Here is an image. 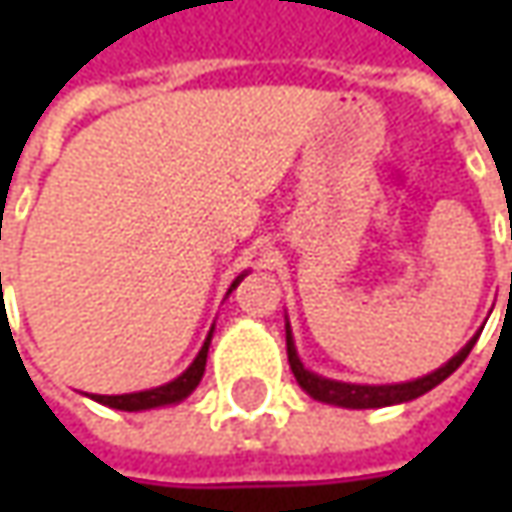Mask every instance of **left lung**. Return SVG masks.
Listing matches in <instances>:
<instances>
[{"mask_svg":"<svg viewBox=\"0 0 512 512\" xmlns=\"http://www.w3.org/2000/svg\"><path fill=\"white\" fill-rule=\"evenodd\" d=\"M287 333V362H290V370L296 376L299 387L310 393L316 402L336 404V407H350V410H367V407H387V404H402L410 402V399H419L427 390H433L436 384H442L459 364L467 359V353L473 350V344L479 339V333L464 344L462 350L450 359L447 364H442L439 370L427 373L422 379H413V382L402 384H350V382H333V379H325L319 373H310L299 353H296V344H293V333H290V325H285Z\"/></svg>","mask_w":512,"mask_h":512,"instance_id":"1","label":"left lung"}]
</instances>
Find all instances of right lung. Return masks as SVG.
Segmentation results:
<instances>
[{
	"instance_id": "obj_1",
	"label": "right lung",
	"mask_w": 512,
	"mask_h": 512,
	"mask_svg": "<svg viewBox=\"0 0 512 512\" xmlns=\"http://www.w3.org/2000/svg\"><path fill=\"white\" fill-rule=\"evenodd\" d=\"M245 279V273L230 285V290L239 285ZM227 290V293H230ZM210 339H213V327H210V333H207L205 344H202V350H199V356L193 359V364L187 367L182 376H176L173 382L162 384V387H153V390H139V393H122V396H90L93 402L99 404H108L113 410H128V413H136V410H153V407H165V404H176L187 399L193 390H196V384L202 382V376H205V364H207V347H210Z\"/></svg>"
}]
</instances>
